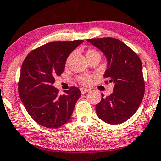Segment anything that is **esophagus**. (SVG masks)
<instances>
[{"instance_id":"esophagus-1","label":"esophagus","mask_w":161,"mask_h":161,"mask_svg":"<svg viewBox=\"0 0 161 161\" xmlns=\"http://www.w3.org/2000/svg\"><path fill=\"white\" fill-rule=\"evenodd\" d=\"M80 90H81V93H82V94H85V93H87V92L90 91L89 89H87V88H84V87L80 88Z\"/></svg>"}]
</instances>
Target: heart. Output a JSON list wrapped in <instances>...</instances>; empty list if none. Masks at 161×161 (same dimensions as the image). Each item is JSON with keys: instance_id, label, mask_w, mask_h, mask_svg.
<instances>
[{"instance_id": "b5f03b06", "label": "heart", "mask_w": 161, "mask_h": 161, "mask_svg": "<svg viewBox=\"0 0 161 161\" xmlns=\"http://www.w3.org/2000/svg\"><path fill=\"white\" fill-rule=\"evenodd\" d=\"M95 56H100V53H98V51L96 50V49H89L86 51V57H87V60L89 58H91L92 57H95ZM71 58V55H69L68 57L66 60V65L69 64L70 60ZM77 80L81 85H87L90 83V81H91V76L90 75H87V74H82V75H80L78 76Z\"/></svg>"}]
</instances>
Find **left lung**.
<instances>
[{
	"instance_id": "left-lung-1",
	"label": "left lung",
	"mask_w": 161,
	"mask_h": 161,
	"mask_svg": "<svg viewBox=\"0 0 161 161\" xmlns=\"http://www.w3.org/2000/svg\"><path fill=\"white\" fill-rule=\"evenodd\" d=\"M87 42L105 55L108 64L103 77L114 84L112 94L106 98L101 94V102L96 106L98 117L112 125L124 123L138 110L144 98L142 61L133 49L117 38H90Z\"/></svg>"
}]
</instances>
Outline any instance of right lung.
Here are the masks:
<instances>
[{
  "label": "right lung",
  "instance_id": "add662e5",
  "mask_svg": "<svg viewBox=\"0 0 161 161\" xmlns=\"http://www.w3.org/2000/svg\"><path fill=\"white\" fill-rule=\"evenodd\" d=\"M83 42H49L31 51L22 63L18 83L19 98L39 125L58 128L71 118L81 91L71 87L64 95H59L53 84L64 71L70 53Z\"/></svg>",
  "mask_w": 161,
  "mask_h": 161
}]
</instances>
